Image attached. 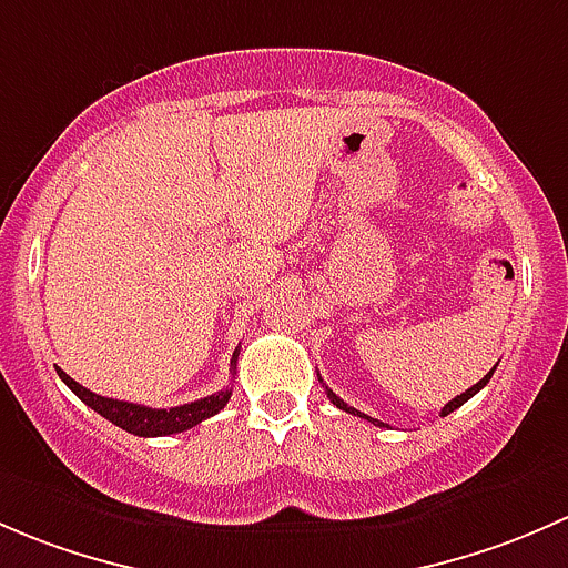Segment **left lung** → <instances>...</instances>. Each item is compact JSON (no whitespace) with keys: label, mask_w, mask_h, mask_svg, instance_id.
<instances>
[{"label":"left lung","mask_w":568,"mask_h":568,"mask_svg":"<svg viewBox=\"0 0 568 568\" xmlns=\"http://www.w3.org/2000/svg\"><path fill=\"white\" fill-rule=\"evenodd\" d=\"M493 372H495V366H493V369H489V374H484V377H481V379H478V383H476V385H473V388H467V390H465V394H459V396H457V399H452V402H448V405H446V407H443V410H440V415H448V413H454V410H457V407H462V405H465V402H467V399H470V396H476V394H478V390H481V388H484V385H487V383H489V377H493ZM325 390H327V385H325ZM327 396H331V402H333V405H336V407H338V410H344V413H353V415H358V418H366V420H372V424H374V426H385V424H383V420H377V418H369V415H364V413H358V410H355V407H349V405H347V402H342V399H338V396H336V394H333V390H327Z\"/></svg>","instance_id":"1"}]
</instances>
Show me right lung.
<instances>
[{"label": "right lung", "mask_w": 568, "mask_h": 568, "mask_svg": "<svg viewBox=\"0 0 568 568\" xmlns=\"http://www.w3.org/2000/svg\"><path fill=\"white\" fill-rule=\"evenodd\" d=\"M237 355H241V349H235V355H232V364L235 366H237ZM57 374H60L62 383H65L87 407H92V410L101 413L103 418L111 420L114 426H120V429L131 432V435H139V437H163V435H178V432L191 429V426L202 424V420L210 418V415L224 410V405L232 396V388H224L219 390V394H210L204 396V399L191 402V405L155 410V407L133 405V402L106 399V396H98L92 394V390H87L84 385L75 383V379L68 377L62 369H57Z\"/></svg>", "instance_id": "1"}]
</instances>
